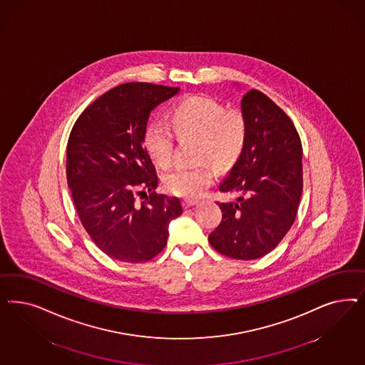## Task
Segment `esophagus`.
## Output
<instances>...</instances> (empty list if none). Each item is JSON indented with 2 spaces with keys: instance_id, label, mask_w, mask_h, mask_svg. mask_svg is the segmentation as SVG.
<instances>
[{
  "instance_id": "esophagus-1",
  "label": "esophagus",
  "mask_w": 365,
  "mask_h": 365,
  "mask_svg": "<svg viewBox=\"0 0 365 365\" xmlns=\"http://www.w3.org/2000/svg\"><path fill=\"white\" fill-rule=\"evenodd\" d=\"M199 201L195 200V199H185V200L182 201V205H184V208H189V207H193V205H196Z\"/></svg>"
}]
</instances>
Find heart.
Listing matches in <instances>:
<instances>
[{
  "instance_id": "1",
  "label": "heart",
  "mask_w": 365,
  "mask_h": 365,
  "mask_svg": "<svg viewBox=\"0 0 365 365\" xmlns=\"http://www.w3.org/2000/svg\"><path fill=\"white\" fill-rule=\"evenodd\" d=\"M170 127L180 140H196L195 155L199 161L210 160L220 166L232 164L247 141L245 114L239 108H225L207 96H192L173 107ZM173 132L161 122H153L145 130V146L163 169L175 163ZM215 175L210 163L178 166L164 177V187L176 196L196 197L211 185Z\"/></svg>"
}]
</instances>
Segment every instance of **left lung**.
Returning a JSON list of instances; mask_svg holds the SVG:
<instances>
[{"label": "left lung", "mask_w": 365, "mask_h": 365, "mask_svg": "<svg viewBox=\"0 0 365 365\" xmlns=\"http://www.w3.org/2000/svg\"><path fill=\"white\" fill-rule=\"evenodd\" d=\"M247 141L219 190L222 222L210 234L225 257L252 260L277 247L294 223L302 195V143L293 120L259 90L242 98Z\"/></svg>", "instance_id": "8db88e82"}]
</instances>
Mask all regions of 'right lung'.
<instances>
[{
    "label": "right lung",
    "instance_id": "obj_1",
    "mask_svg": "<svg viewBox=\"0 0 365 365\" xmlns=\"http://www.w3.org/2000/svg\"><path fill=\"white\" fill-rule=\"evenodd\" d=\"M180 91L153 83L119 84L101 95L76 119L67 143V181L79 219L110 258L141 263L157 257L169 223L182 213L177 197L150 193L155 168L143 146L154 107Z\"/></svg>",
    "mask_w": 365,
    "mask_h": 365
}]
</instances>
